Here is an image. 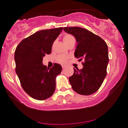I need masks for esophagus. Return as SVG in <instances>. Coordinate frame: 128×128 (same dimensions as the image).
<instances>
[{
    "label": "esophagus",
    "instance_id": "obj_1",
    "mask_svg": "<svg viewBox=\"0 0 128 128\" xmlns=\"http://www.w3.org/2000/svg\"><path fill=\"white\" fill-rule=\"evenodd\" d=\"M62 69H64V68H65V66H62Z\"/></svg>",
    "mask_w": 128,
    "mask_h": 128
}]
</instances>
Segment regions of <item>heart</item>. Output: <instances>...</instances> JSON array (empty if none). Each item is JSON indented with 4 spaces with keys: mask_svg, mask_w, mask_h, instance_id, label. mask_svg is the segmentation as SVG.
<instances>
[{
    "mask_svg": "<svg viewBox=\"0 0 128 128\" xmlns=\"http://www.w3.org/2000/svg\"><path fill=\"white\" fill-rule=\"evenodd\" d=\"M62 39H63V41H64V43H65L66 45H68V43H69L71 40L75 39V38L73 36L71 35V34H64L62 36ZM68 59V57L64 56V55H60V56H58V58H57L58 61L60 63L66 62V61Z\"/></svg>",
    "mask_w": 128,
    "mask_h": 128,
    "instance_id": "obj_1",
    "label": "heart"
}]
</instances>
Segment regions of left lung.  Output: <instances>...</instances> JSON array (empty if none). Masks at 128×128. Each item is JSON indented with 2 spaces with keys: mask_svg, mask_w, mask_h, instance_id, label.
<instances>
[{
  "mask_svg": "<svg viewBox=\"0 0 128 128\" xmlns=\"http://www.w3.org/2000/svg\"><path fill=\"white\" fill-rule=\"evenodd\" d=\"M64 32L76 38L77 46L74 56L84 60L82 69H74L69 77L72 88L77 94L89 95L101 87L106 76L108 58V46L98 36L80 27H64Z\"/></svg>",
  "mask_w": 128,
  "mask_h": 128,
  "instance_id": "1",
  "label": "left lung"
}]
</instances>
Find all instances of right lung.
<instances>
[{
    "mask_svg": "<svg viewBox=\"0 0 128 128\" xmlns=\"http://www.w3.org/2000/svg\"><path fill=\"white\" fill-rule=\"evenodd\" d=\"M62 27L42 30L24 38L15 51V71L24 90L31 97L44 100L52 95L56 78L62 71L60 64L52 68L42 64V58L51 52L52 44Z\"/></svg>",
    "mask_w": 128,
    "mask_h": 128,
    "instance_id": "1",
    "label": "right lung"
}]
</instances>
